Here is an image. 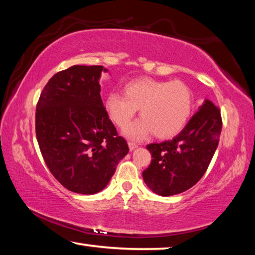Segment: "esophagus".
Instances as JSON below:
<instances>
[{"instance_id": "1", "label": "esophagus", "mask_w": 255, "mask_h": 255, "mask_svg": "<svg viewBox=\"0 0 255 255\" xmlns=\"http://www.w3.org/2000/svg\"><path fill=\"white\" fill-rule=\"evenodd\" d=\"M128 146H129V149H130V150H133L135 148H137V144L132 143V141H129Z\"/></svg>"}]
</instances>
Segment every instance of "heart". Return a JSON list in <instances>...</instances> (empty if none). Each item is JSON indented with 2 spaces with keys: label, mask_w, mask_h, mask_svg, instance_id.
<instances>
[{
  "label": "heart",
  "mask_w": 255,
  "mask_h": 255,
  "mask_svg": "<svg viewBox=\"0 0 255 255\" xmlns=\"http://www.w3.org/2000/svg\"><path fill=\"white\" fill-rule=\"evenodd\" d=\"M124 92L125 96L110 93L106 109L119 127L127 126L140 109L141 118L124 130L131 139H143L153 131L158 138L173 137L191 117L195 98L191 89L181 81L141 77L125 85Z\"/></svg>",
  "instance_id": "b5f03b06"
}]
</instances>
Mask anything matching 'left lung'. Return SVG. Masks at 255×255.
Instances as JSON below:
<instances>
[{"label":"left lung","mask_w":255,"mask_h":255,"mask_svg":"<svg viewBox=\"0 0 255 255\" xmlns=\"http://www.w3.org/2000/svg\"><path fill=\"white\" fill-rule=\"evenodd\" d=\"M221 131V110L206 99L173 139L147 145L152 162L143 172L146 185L162 197L179 195L193 187L208 169Z\"/></svg>","instance_id":"8db88e82"}]
</instances>
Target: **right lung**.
<instances>
[{
	"instance_id": "add662e5",
	"label": "right lung",
	"mask_w": 255,
	"mask_h": 255,
	"mask_svg": "<svg viewBox=\"0 0 255 255\" xmlns=\"http://www.w3.org/2000/svg\"><path fill=\"white\" fill-rule=\"evenodd\" d=\"M103 66L74 65L58 72L42 90L36 135L51 174L67 190L94 195L107 187L129 152L100 96Z\"/></svg>"
}]
</instances>
